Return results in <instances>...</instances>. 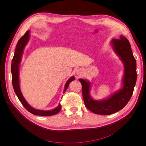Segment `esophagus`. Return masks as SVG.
<instances>
[{
  "label": "esophagus",
  "mask_w": 146,
  "mask_h": 146,
  "mask_svg": "<svg viewBox=\"0 0 146 146\" xmlns=\"http://www.w3.org/2000/svg\"><path fill=\"white\" fill-rule=\"evenodd\" d=\"M77 74H79V72H78V71H77Z\"/></svg>",
  "instance_id": "obj_1"
}]
</instances>
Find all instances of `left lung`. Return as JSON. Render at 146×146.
I'll return each mask as SVG.
<instances>
[{
    "mask_svg": "<svg viewBox=\"0 0 146 146\" xmlns=\"http://www.w3.org/2000/svg\"><path fill=\"white\" fill-rule=\"evenodd\" d=\"M113 47L125 65L123 88L107 100L97 101L90 96V83L79 79L82 86V94L86 107L95 114L108 115L122 110L129 102L133 94L136 82V62L132 52L130 44L125 36L113 40Z\"/></svg>",
    "mask_w": 146,
    "mask_h": 146,
    "instance_id": "obj_1",
    "label": "left lung"
}]
</instances>
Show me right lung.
Instances as JSON below:
<instances>
[{
  "label": "right lung",
  "mask_w": 146,
  "mask_h": 146,
  "mask_svg": "<svg viewBox=\"0 0 146 146\" xmlns=\"http://www.w3.org/2000/svg\"><path fill=\"white\" fill-rule=\"evenodd\" d=\"M29 38V30L27 31L23 36L19 39V40L18 41V42H17L16 44L14 56H13L12 61H11V68L12 84H13V89H14V91L15 92L16 96H17V98H18L19 100H20L22 104L23 105L24 108L25 109H27V111H29L30 113H31L33 114H35V115L42 116L55 115V114H57L58 112L60 111V110L61 109L60 104H59L58 107H56L54 110H50V111H43V110L34 109L32 107H30V106L27 104V102L25 101L20 90L19 82V64L21 60V56H22V54H23L24 48L26 45V44H27L28 42ZM74 79H75V77H72L71 78H70L69 79L67 82H66L64 92H65L66 90H67V88L69 86V83L72 81L74 80Z\"/></svg>",
  "instance_id": "right-lung-1"
}]
</instances>
